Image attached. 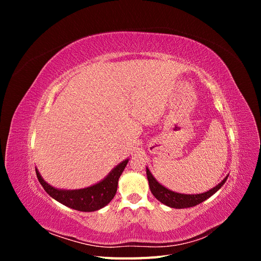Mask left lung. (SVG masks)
I'll use <instances>...</instances> for the list:
<instances>
[{
    "mask_svg": "<svg viewBox=\"0 0 261 261\" xmlns=\"http://www.w3.org/2000/svg\"><path fill=\"white\" fill-rule=\"evenodd\" d=\"M147 177L149 181L150 191H151L152 195L155 197V198L163 204H165V206H169L171 208H176V209L194 207V206H197V204L201 203L202 201L208 199L209 197L212 196L216 192H218L221 188V186L225 183V180L227 178L226 176L220 184H218L216 187H213L212 189H210V191L206 193L197 194V195H185V194H178V193L172 192L170 189L165 188L164 186L158 183L148 169H147Z\"/></svg>",
    "mask_w": 261,
    "mask_h": 261,
    "instance_id": "obj_1",
    "label": "left lung"
}]
</instances>
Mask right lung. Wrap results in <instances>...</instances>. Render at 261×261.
Instances as JSON below:
<instances>
[{"label":"right lung","instance_id":"1","mask_svg":"<svg viewBox=\"0 0 261 261\" xmlns=\"http://www.w3.org/2000/svg\"><path fill=\"white\" fill-rule=\"evenodd\" d=\"M127 162L128 160H125L118 164L100 183L84 189H77V191H61V189H57L45 183L37 169L36 174L44 191L52 198L75 210L90 212L103 208L113 199V197L116 194L118 178H120Z\"/></svg>","mask_w":261,"mask_h":261}]
</instances>
